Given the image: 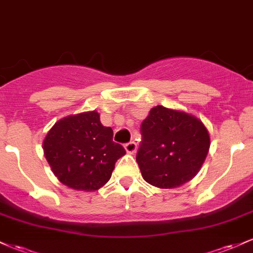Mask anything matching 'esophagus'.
Returning a JSON list of instances; mask_svg holds the SVG:
<instances>
[{
	"label": "esophagus",
	"mask_w": 253,
	"mask_h": 253,
	"mask_svg": "<svg viewBox=\"0 0 253 253\" xmlns=\"http://www.w3.org/2000/svg\"><path fill=\"white\" fill-rule=\"evenodd\" d=\"M125 150H126V152L128 153V155H134L136 151V144L134 141H130V143L125 145Z\"/></svg>",
	"instance_id": "34e87169"
}]
</instances>
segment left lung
I'll return each mask as SVG.
<instances>
[{"label": "left lung", "mask_w": 253, "mask_h": 253, "mask_svg": "<svg viewBox=\"0 0 253 253\" xmlns=\"http://www.w3.org/2000/svg\"><path fill=\"white\" fill-rule=\"evenodd\" d=\"M136 162L151 185L173 189L191 181L205 163L211 146L207 127L183 110L153 107L141 124Z\"/></svg>", "instance_id": "1"}]
</instances>
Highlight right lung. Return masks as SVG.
<instances>
[{"mask_svg": "<svg viewBox=\"0 0 253 253\" xmlns=\"http://www.w3.org/2000/svg\"><path fill=\"white\" fill-rule=\"evenodd\" d=\"M42 150L59 182L81 191L103 187L118 159L126 155L113 141V129L101 124L96 110L58 120L43 139Z\"/></svg>", "mask_w": 253, "mask_h": 253, "instance_id": "add662e5", "label": "right lung"}]
</instances>
